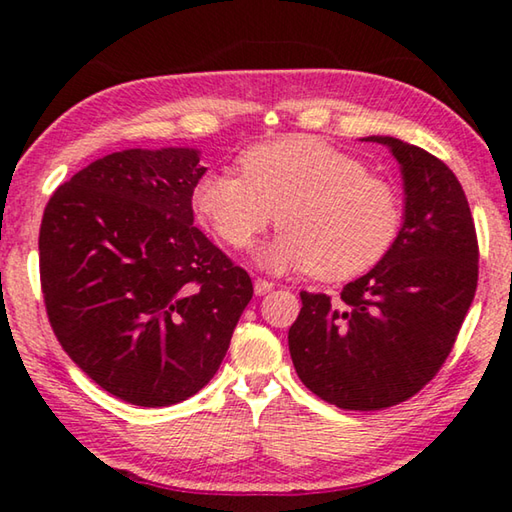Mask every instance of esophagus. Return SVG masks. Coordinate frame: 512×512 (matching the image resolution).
Here are the masks:
<instances>
[{"instance_id":"1","label":"esophagus","mask_w":512,"mask_h":512,"mask_svg":"<svg viewBox=\"0 0 512 512\" xmlns=\"http://www.w3.org/2000/svg\"><path fill=\"white\" fill-rule=\"evenodd\" d=\"M268 291H273V282L257 277V280H255V296H266Z\"/></svg>"}]
</instances>
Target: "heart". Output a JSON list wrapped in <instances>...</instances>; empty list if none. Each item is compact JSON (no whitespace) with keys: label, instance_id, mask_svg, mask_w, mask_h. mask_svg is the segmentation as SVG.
Instances as JSON below:
<instances>
[{"label":"heart","instance_id":"heart-1","mask_svg":"<svg viewBox=\"0 0 512 512\" xmlns=\"http://www.w3.org/2000/svg\"><path fill=\"white\" fill-rule=\"evenodd\" d=\"M239 176L210 171L192 192L198 219L223 246L246 250L271 228L282 232L257 253L268 271H314L345 282L375 268L402 225L397 189L359 158L314 135L250 146Z\"/></svg>","mask_w":512,"mask_h":512}]
</instances>
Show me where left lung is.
<instances>
[{
	"instance_id": "8db88e82",
	"label": "left lung",
	"mask_w": 512,
	"mask_h": 512,
	"mask_svg": "<svg viewBox=\"0 0 512 512\" xmlns=\"http://www.w3.org/2000/svg\"><path fill=\"white\" fill-rule=\"evenodd\" d=\"M363 140L400 162V235L372 271L345 284L339 302L300 293L289 352L320 400L379 411L422 391L452 352L474 300L479 244L463 187L443 160L395 137Z\"/></svg>"
}]
</instances>
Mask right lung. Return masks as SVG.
Returning <instances> with one entry per match:
<instances>
[{
  "mask_svg": "<svg viewBox=\"0 0 512 512\" xmlns=\"http://www.w3.org/2000/svg\"><path fill=\"white\" fill-rule=\"evenodd\" d=\"M196 149H128L49 198L40 284L76 366L119 400L169 406L214 377L253 282L194 225Z\"/></svg>",
  "mask_w": 512,
  "mask_h": 512,
  "instance_id": "right-lung-1",
  "label": "right lung"
}]
</instances>
